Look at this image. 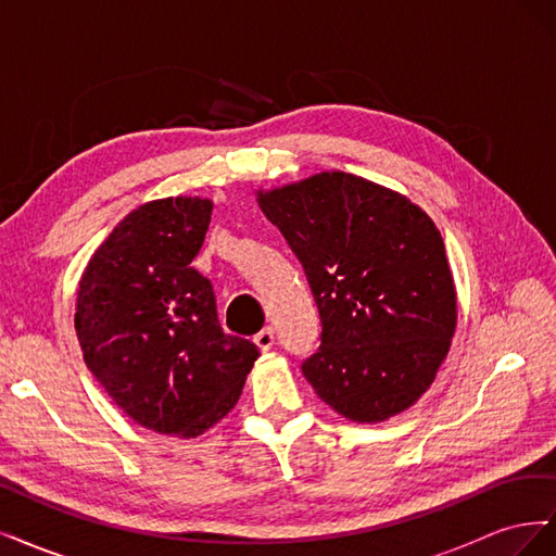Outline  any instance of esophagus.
<instances>
[{
    "label": "esophagus",
    "instance_id": "esophagus-1",
    "mask_svg": "<svg viewBox=\"0 0 556 556\" xmlns=\"http://www.w3.org/2000/svg\"><path fill=\"white\" fill-rule=\"evenodd\" d=\"M255 345L262 350V352H268L274 348V329H262L257 336H255Z\"/></svg>",
    "mask_w": 556,
    "mask_h": 556
}]
</instances>
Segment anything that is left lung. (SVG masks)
<instances>
[{"label":"left lung","mask_w":556,"mask_h":556,"mask_svg":"<svg viewBox=\"0 0 556 556\" xmlns=\"http://www.w3.org/2000/svg\"><path fill=\"white\" fill-rule=\"evenodd\" d=\"M304 266L323 345L301 371L331 410L378 425L435 380L457 329L445 243L410 199L345 172L257 190Z\"/></svg>","instance_id":"obj_1"}]
</instances>
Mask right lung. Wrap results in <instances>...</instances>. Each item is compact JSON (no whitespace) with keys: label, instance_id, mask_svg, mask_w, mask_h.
<instances>
[{"label":"right lung","instance_id":"add662e5","mask_svg":"<svg viewBox=\"0 0 556 556\" xmlns=\"http://www.w3.org/2000/svg\"><path fill=\"white\" fill-rule=\"evenodd\" d=\"M213 201L166 197L125 215L78 282L83 359L129 419L197 439L237 406L260 350L217 323L211 282L192 266Z\"/></svg>","mask_w":556,"mask_h":556}]
</instances>
